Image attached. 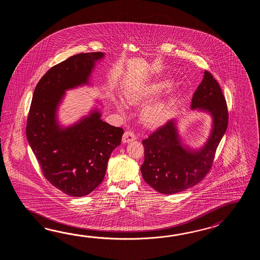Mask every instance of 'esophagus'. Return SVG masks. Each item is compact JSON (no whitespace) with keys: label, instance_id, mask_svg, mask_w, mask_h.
Returning a JSON list of instances; mask_svg holds the SVG:
<instances>
[{"label":"esophagus","instance_id":"obj_1","mask_svg":"<svg viewBox=\"0 0 260 260\" xmlns=\"http://www.w3.org/2000/svg\"><path fill=\"white\" fill-rule=\"evenodd\" d=\"M134 140H136V136L134 135V133L129 132V131L124 132L122 138V143H129Z\"/></svg>","mask_w":260,"mask_h":260}]
</instances>
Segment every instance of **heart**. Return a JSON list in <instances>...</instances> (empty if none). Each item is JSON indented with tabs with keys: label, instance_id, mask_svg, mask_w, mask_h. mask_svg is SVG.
Returning a JSON list of instances; mask_svg holds the SVG:
<instances>
[{
	"label": "heart",
	"instance_id": "b5f03b06",
	"mask_svg": "<svg viewBox=\"0 0 260 260\" xmlns=\"http://www.w3.org/2000/svg\"><path fill=\"white\" fill-rule=\"evenodd\" d=\"M171 83L167 81L156 82L146 85H135L124 94L125 100L130 105H136L144 101L151 100L156 94H160L166 88L170 87ZM118 110L123 111L122 104L115 101ZM167 114V105L164 101H156L146 106L142 111V121L149 126H158L165 121Z\"/></svg>",
	"mask_w": 260,
	"mask_h": 260
}]
</instances>
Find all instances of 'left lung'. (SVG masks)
Segmentation results:
<instances>
[{"mask_svg": "<svg viewBox=\"0 0 260 260\" xmlns=\"http://www.w3.org/2000/svg\"><path fill=\"white\" fill-rule=\"evenodd\" d=\"M190 109L207 113L212 119L209 137L202 147L192 148L184 141L176 118L142 141L145 149V160L140 167L142 177L160 193H177L198 184L210 170L216 148L226 133L229 122L226 100L210 72H204Z\"/></svg>", "mask_w": 260, "mask_h": 260, "instance_id": "left-lung-1", "label": "left lung"}]
</instances>
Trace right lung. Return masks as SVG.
I'll use <instances>...</instances> for the list:
<instances>
[{"mask_svg": "<svg viewBox=\"0 0 260 260\" xmlns=\"http://www.w3.org/2000/svg\"><path fill=\"white\" fill-rule=\"evenodd\" d=\"M104 56L101 52L78 54L51 68L35 87L28 112L27 138L44 177L73 197L87 195L103 181L123 134L101 120L96 105L72 124L62 125L58 120L66 91L90 85L95 64Z\"/></svg>", "mask_w": 260, "mask_h": 260, "instance_id": "right-lung-1", "label": "right lung"}]
</instances>
